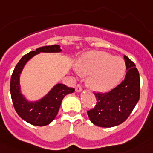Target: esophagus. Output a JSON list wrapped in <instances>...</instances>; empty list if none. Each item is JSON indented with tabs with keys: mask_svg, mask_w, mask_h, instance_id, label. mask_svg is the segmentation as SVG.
<instances>
[{
	"mask_svg": "<svg viewBox=\"0 0 153 153\" xmlns=\"http://www.w3.org/2000/svg\"><path fill=\"white\" fill-rule=\"evenodd\" d=\"M76 91L80 92L82 91V86L80 84H77V86H76Z\"/></svg>",
	"mask_w": 153,
	"mask_h": 153,
	"instance_id": "34e87169",
	"label": "esophagus"
}]
</instances>
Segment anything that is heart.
I'll return each mask as SVG.
<instances>
[{
    "label": "heart",
    "mask_w": 153,
    "mask_h": 153,
    "mask_svg": "<svg viewBox=\"0 0 153 153\" xmlns=\"http://www.w3.org/2000/svg\"><path fill=\"white\" fill-rule=\"evenodd\" d=\"M76 72L88 75L87 83L92 90L106 92L114 88L123 77L126 63L120 56L105 51H90L79 58Z\"/></svg>",
    "instance_id": "1"
}]
</instances>
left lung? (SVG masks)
<instances>
[{
  "label": "left lung",
  "mask_w": 153,
  "mask_h": 153,
  "mask_svg": "<svg viewBox=\"0 0 153 153\" xmlns=\"http://www.w3.org/2000/svg\"><path fill=\"white\" fill-rule=\"evenodd\" d=\"M124 60L127 72L122 83L108 93H94L97 104L87 111V114L90 121L97 126L109 128L123 123L140 100L139 71L126 56H124Z\"/></svg>",
  "instance_id": "left-lung-1"
}]
</instances>
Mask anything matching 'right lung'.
<instances>
[{"label": "right lung", "mask_w": 153, "mask_h": 153, "mask_svg": "<svg viewBox=\"0 0 153 153\" xmlns=\"http://www.w3.org/2000/svg\"><path fill=\"white\" fill-rule=\"evenodd\" d=\"M62 50L59 45L45 46L31 51L21 58L16 65L10 79V95L13 107L17 114L26 122L33 126H44L51 123L57 115L63 97L75 91L64 84L55 85L43 98L35 102H30L21 92L20 76L24 65L35 55L40 53H59Z\"/></svg>", "instance_id": "1"}]
</instances>
